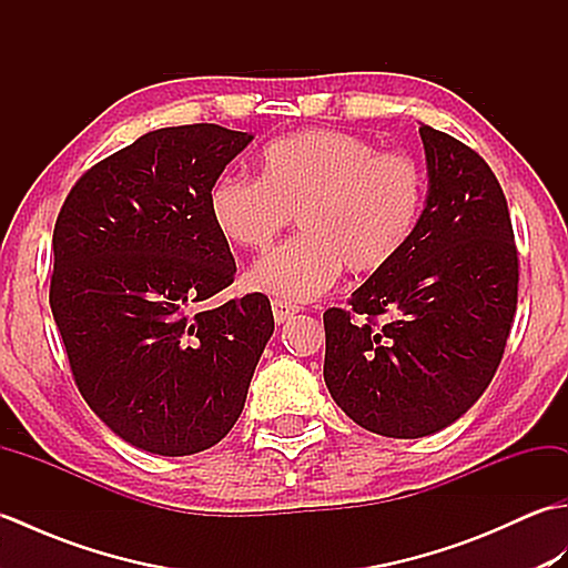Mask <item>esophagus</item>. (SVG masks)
Wrapping results in <instances>:
<instances>
[{"label":"esophagus","mask_w":568,"mask_h":568,"mask_svg":"<svg viewBox=\"0 0 568 568\" xmlns=\"http://www.w3.org/2000/svg\"><path fill=\"white\" fill-rule=\"evenodd\" d=\"M271 307H273V320H275V324H285V322L291 320V317L295 315V312H297V307L291 305V303H285V300H273Z\"/></svg>","instance_id":"1"}]
</instances>
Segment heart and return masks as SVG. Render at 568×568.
<instances>
[{"label":"heart","instance_id":"b5f03b06","mask_svg":"<svg viewBox=\"0 0 568 568\" xmlns=\"http://www.w3.org/2000/svg\"><path fill=\"white\" fill-rule=\"evenodd\" d=\"M425 171L413 155L378 153L346 131L312 129L261 153V178L226 173L210 190V220L229 244L261 251L297 214L300 234L253 263L248 283L285 303H310L352 273L390 265L413 239Z\"/></svg>","mask_w":568,"mask_h":568}]
</instances>
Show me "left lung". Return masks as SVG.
Returning <instances> with one entry per match:
<instances>
[{
    "label": "left lung",
    "instance_id": "1",
    "mask_svg": "<svg viewBox=\"0 0 568 568\" xmlns=\"http://www.w3.org/2000/svg\"><path fill=\"white\" fill-rule=\"evenodd\" d=\"M427 200L413 239L324 312V383L368 432L417 439L449 427L498 371L517 307V248L498 178L476 151L419 124ZM390 314L373 331L365 321Z\"/></svg>",
    "mask_w": 568,
    "mask_h": 568
}]
</instances>
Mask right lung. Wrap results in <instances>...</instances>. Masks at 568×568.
<instances>
[{"instance_id": "obj_1", "label": "right lung", "mask_w": 568, "mask_h": 568, "mask_svg": "<svg viewBox=\"0 0 568 568\" xmlns=\"http://www.w3.org/2000/svg\"><path fill=\"white\" fill-rule=\"evenodd\" d=\"M251 141L216 124L149 131L84 173L58 214L51 312L72 376L136 449L222 442L273 334L261 293L207 307L236 275L210 190Z\"/></svg>"}]
</instances>
